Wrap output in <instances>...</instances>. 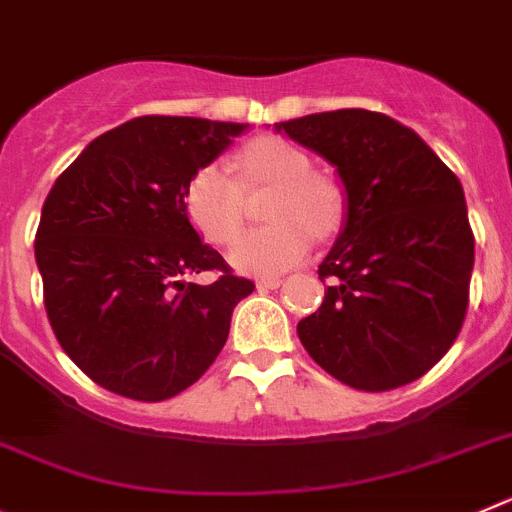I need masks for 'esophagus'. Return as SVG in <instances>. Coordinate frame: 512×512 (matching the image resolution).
Instances as JSON below:
<instances>
[{"label": "esophagus", "instance_id": "esophagus-1", "mask_svg": "<svg viewBox=\"0 0 512 512\" xmlns=\"http://www.w3.org/2000/svg\"><path fill=\"white\" fill-rule=\"evenodd\" d=\"M281 276H261L256 279V289H279L281 287Z\"/></svg>", "mask_w": 512, "mask_h": 512}]
</instances>
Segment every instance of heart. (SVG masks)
Masks as SVG:
<instances>
[{
	"instance_id": "heart-1",
	"label": "heart",
	"mask_w": 512,
	"mask_h": 512,
	"mask_svg": "<svg viewBox=\"0 0 512 512\" xmlns=\"http://www.w3.org/2000/svg\"><path fill=\"white\" fill-rule=\"evenodd\" d=\"M238 181L223 164H205L185 187V210L192 225L213 243H228L243 223L241 187L274 185L266 228L246 231L228 251L238 274L276 276L307 259L312 236L325 238L342 218V203L330 182L312 175L302 149L279 137L253 139L236 159Z\"/></svg>"
}]
</instances>
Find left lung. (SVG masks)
<instances>
[{
	"instance_id": "left-lung-1",
	"label": "left lung",
	"mask_w": 512,
	"mask_h": 512,
	"mask_svg": "<svg viewBox=\"0 0 512 512\" xmlns=\"http://www.w3.org/2000/svg\"><path fill=\"white\" fill-rule=\"evenodd\" d=\"M274 131L320 154L345 187V220L320 264L325 302L297 325L304 350L360 391L416 381L457 340L475 238L464 190L401 121L340 109Z\"/></svg>"
}]
</instances>
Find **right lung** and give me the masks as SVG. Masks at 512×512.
I'll list each match as a JSON object with an SVG mask.
<instances>
[{"mask_svg": "<svg viewBox=\"0 0 512 512\" xmlns=\"http://www.w3.org/2000/svg\"><path fill=\"white\" fill-rule=\"evenodd\" d=\"M248 124L139 116L93 139L42 205L35 261L60 348L98 386L137 401L177 396L213 365L253 292L200 241L192 175ZM218 268L213 285L186 276Z\"/></svg>", "mask_w": 512, "mask_h": 512, "instance_id": "add662e5", "label": "right lung"}]
</instances>
